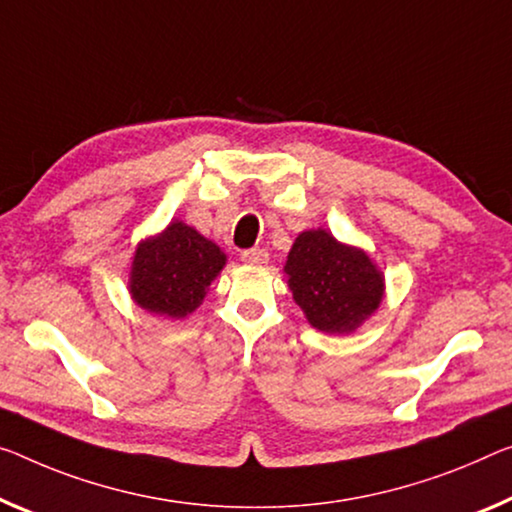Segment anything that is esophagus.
<instances>
[{
	"instance_id": "esophagus-1",
	"label": "esophagus",
	"mask_w": 512,
	"mask_h": 512,
	"mask_svg": "<svg viewBox=\"0 0 512 512\" xmlns=\"http://www.w3.org/2000/svg\"><path fill=\"white\" fill-rule=\"evenodd\" d=\"M240 258L245 263H249V265H263V263H267L270 261V254H267L265 249H261V247H254V249H245L240 254Z\"/></svg>"
}]
</instances>
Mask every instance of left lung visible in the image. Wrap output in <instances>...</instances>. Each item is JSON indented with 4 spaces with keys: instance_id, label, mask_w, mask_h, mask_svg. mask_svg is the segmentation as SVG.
<instances>
[{
    "instance_id": "obj_1",
    "label": "left lung",
    "mask_w": 512,
    "mask_h": 512,
    "mask_svg": "<svg viewBox=\"0 0 512 512\" xmlns=\"http://www.w3.org/2000/svg\"><path fill=\"white\" fill-rule=\"evenodd\" d=\"M283 270L306 320L327 334L357 329L384 295V279L371 258L322 229L297 235Z\"/></svg>"
}]
</instances>
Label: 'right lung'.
Listing matches in <instances>:
<instances>
[{"mask_svg":"<svg viewBox=\"0 0 512 512\" xmlns=\"http://www.w3.org/2000/svg\"><path fill=\"white\" fill-rule=\"evenodd\" d=\"M226 256L192 226L171 222L157 238L141 242L130 272V293L141 309L185 318L203 302Z\"/></svg>","mask_w":512,"mask_h":512,"instance_id":"1","label":"right lung"}]
</instances>
